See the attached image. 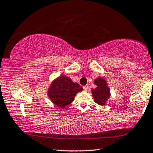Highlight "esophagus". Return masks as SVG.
Returning a JSON list of instances; mask_svg holds the SVG:
<instances>
[{"label":"esophagus","mask_w":153,"mask_h":153,"mask_svg":"<svg viewBox=\"0 0 153 153\" xmlns=\"http://www.w3.org/2000/svg\"><path fill=\"white\" fill-rule=\"evenodd\" d=\"M88 85H85V86H83V89H84V91H88Z\"/></svg>","instance_id":"1"}]
</instances>
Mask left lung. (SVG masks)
<instances>
[{
    "instance_id": "8db88e82",
    "label": "left lung",
    "mask_w": 153,
    "mask_h": 153,
    "mask_svg": "<svg viewBox=\"0 0 153 153\" xmlns=\"http://www.w3.org/2000/svg\"><path fill=\"white\" fill-rule=\"evenodd\" d=\"M94 83L97 87L91 90L94 101L100 105H105L106 101L111 96L110 88L107 86L105 79L100 77L95 79Z\"/></svg>"
}]
</instances>
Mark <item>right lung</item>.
Masks as SVG:
<instances>
[{
  "label": "right lung",
  "instance_id": "obj_1",
  "mask_svg": "<svg viewBox=\"0 0 153 153\" xmlns=\"http://www.w3.org/2000/svg\"><path fill=\"white\" fill-rule=\"evenodd\" d=\"M82 87L74 82L69 77L61 76L51 83L48 90V96L51 102L60 108L69 105Z\"/></svg>",
  "mask_w": 153,
  "mask_h": 153
}]
</instances>
